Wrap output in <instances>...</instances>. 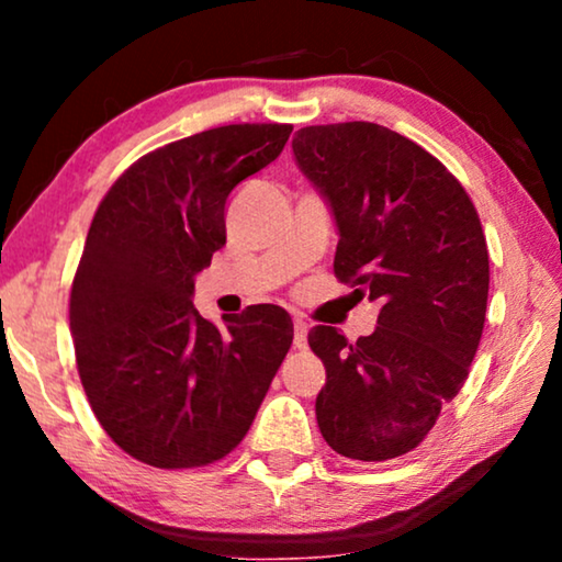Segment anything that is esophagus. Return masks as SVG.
<instances>
[{
  "instance_id": "esophagus-1",
  "label": "esophagus",
  "mask_w": 562,
  "mask_h": 562,
  "mask_svg": "<svg viewBox=\"0 0 562 562\" xmlns=\"http://www.w3.org/2000/svg\"><path fill=\"white\" fill-rule=\"evenodd\" d=\"M306 333H310V325L304 319H294V348L306 350Z\"/></svg>"
}]
</instances>
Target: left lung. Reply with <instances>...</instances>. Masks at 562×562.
<instances>
[{
    "mask_svg": "<svg viewBox=\"0 0 562 562\" xmlns=\"http://www.w3.org/2000/svg\"><path fill=\"white\" fill-rule=\"evenodd\" d=\"M302 173L333 210L335 276L381 304L368 337L317 325L327 383L317 425L329 448L381 463L425 440L463 389L488 299V248L460 181L425 148L375 122L302 127Z\"/></svg>",
    "mask_w": 562,
    "mask_h": 562,
    "instance_id": "1",
    "label": "left lung"
}]
</instances>
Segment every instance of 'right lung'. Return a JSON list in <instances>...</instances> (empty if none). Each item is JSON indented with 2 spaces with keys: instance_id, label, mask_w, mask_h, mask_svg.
I'll list each match as a JSON object with an SVG mask.
<instances>
[{
  "instance_id": "1",
  "label": "right lung",
  "mask_w": 562,
  "mask_h": 562,
  "mask_svg": "<svg viewBox=\"0 0 562 562\" xmlns=\"http://www.w3.org/2000/svg\"><path fill=\"white\" fill-rule=\"evenodd\" d=\"M291 125L204 130L135 160L99 204L71 286L83 391L104 432L153 468L225 458L294 340L286 310L248 306L217 329L194 276L227 240L237 183L281 156Z\"/></svg>"
}]
</instances>
